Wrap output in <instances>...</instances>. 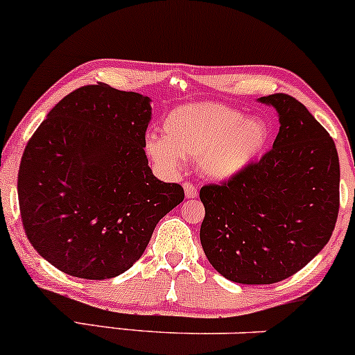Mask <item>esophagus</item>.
<instances>
[{
    "label": "esophagus",
    "mask_w": 355,
    "mask_h": 355,
    "mask_svg": "<svg viewBox=\"0 0 355 355\" xmlns=\"http://www.w3.org/2000/svg\"><path fill=\"white\" fill-rule=\"evenodd\" d=\"M184 189H185V197H187V198H196V197L198 196L197 187L193 185V184H190V182H185Z\"/></svg>",
    "instance_id": "1"
}]
</instances>
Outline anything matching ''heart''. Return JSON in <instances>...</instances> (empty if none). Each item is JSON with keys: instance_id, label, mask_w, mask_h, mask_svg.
I'll return each instance as SVG.
<instances>
[{"instance_id": "heart-1", "label": "heart", "mask_w": 355, "mask_h": 355, "mask_svg": "<svg viewBox=\"0 0 355 355\" xmlns=\"http://www.w3.org/2000/svg\"><path fill=\"white\" fill-rule=\"evenodd\" d=\"M163 136L150 135L145 151L165 171H178L182 158L197 159L212 180H227L258 159L270 143L266 119L244 118L239 109L219 103L185 104L163 119Z\"/></svg>"}]
</instances>
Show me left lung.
<instances>
[{"mask_svg": "<svg viewBox=\"0 0 355 355\" xmlns=\"http://www.w3.org/2000/svg\"><path fill=\"white\" fill-rule=\"evenodd\" d=\"M279 131L259 162L200 189V243L214 270L243 285L290 278L329 243L338 216L337 148L325 128L288 94L259 97Z\"/></svg>", "mask_w": 355, "mask_h": 355, "instance_id": "left-lung-1", "label": "left lung"}]
</instances>
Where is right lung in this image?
<instances>
[{
    "instance_id": "obj_1",
    "label": "right lung",
    "mask_w": 355,
    "mask_h": 355,
    "mask_svg": "<svg viewBox=\"0 0 355 355\" xmlns=\"http://www.w3.org/2000/svg\"><path fill=\"white\" fill-rule=\"evenodd\" d=\"M150 97L92 84L65 96L23 151L18 202L26 237L57 270L109 279L141 258L184 200L148 166Z\"/></svg>"
}]
</instances>
